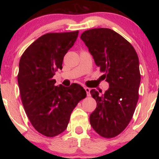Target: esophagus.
<instances>
[{
	"label": "esophagus",
	"mask_w": 159,
	"mask_h": 159,
	"mask_svg": "<svg viewBox=\"0 0 159 159\" xmlns=\"http://www.w3.org/2000/svg\"><path fill=\"white\" fill-rule=\"evenodd\" d=\"M84 90H85L86 93H87V95H88V96H90V88H87V87H85V88H84Z\"/></svg>",
	"instance_id": "34e87169"
}]
</instances>
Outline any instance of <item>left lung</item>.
<instances>
[{
    "label": "left lung",
    "mask_w": 159,
    "mask_h": 159,
    "mask_svg": "<svg viewBox=\"0 0 159 159\" xmlns=\"http://www.w3.org/2000/svg\"><path fill=\"white\" fill-rule=\"evenodd\" d=\"M80 38L109 84L103 94L90 90L97 106L90 114V123L101 136L114 138L129 125L138 103L140 83L138 54L126 39L108 28L87 30Z\"/></svg>",
    "instance_id": "8db88e82"
}]
</instances>
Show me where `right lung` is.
<instances>
[{
    "label": "right lung",
    "mask_w": 159,
    "mask_h": 159,
    "mask_svg": "<svg viewBox=\"0 0 159 159\" xmlns=\"http://www.w3.org/2000/svg\"><path fill=\"white\" fill-rule=\"evenodd\" d=\"M78 34H43L26 49L19 61L17 78L26 114L37 131L50 138L66 129L74 108L87 95L80 84L56 86L53 79L56 71L62 69L64 56Z\"/></svg>",
    "instance_id": "right-lung-1"
}]
</instances>
